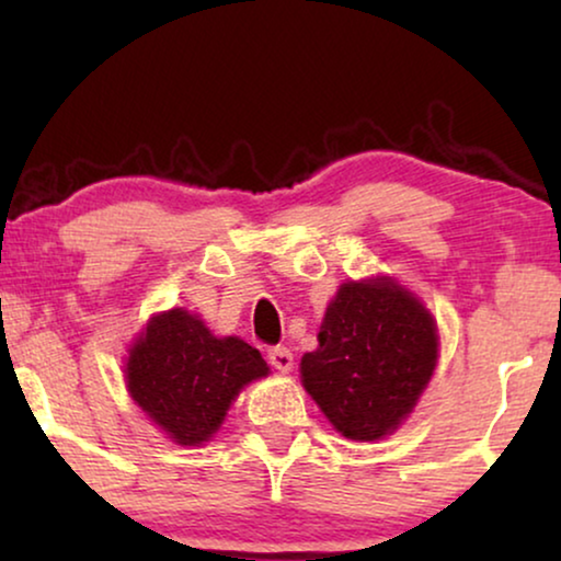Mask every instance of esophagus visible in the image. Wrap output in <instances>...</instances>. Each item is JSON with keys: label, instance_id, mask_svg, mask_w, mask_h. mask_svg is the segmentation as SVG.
<instances>
[{"label": "esophagus", "instance_id": "1", "mask_svg": "<svg viewBox=\"0 0 561 561\" xmlns=\"http://www.w3.org/2000/svg\"><path fill=\"white\" fill-rule=\"evenodd\" d=\"M267 359L278 373H290L294 370V355H290L288 347H273L267 352Z\"/></svg>", "mask_w": 561, "mask_h": 561}]
</instances>
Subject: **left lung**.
Listing matches in <instances>:
<instances>
[{"mask_svg": "<svg viewBox=\"0 0 561 561\" xmlns=\"http://www.w3.org/2000/svg\"><path fill=\"white\" fill-rule=\"evenodd\" d=\"M301 357V382L336 432L352 442L386 439L411 416L439 359L432 311L390 275L336 288Z\"/></svg>", "mask_w": 561, "mask_h": 561, "instance_id": "1", "label": "left lung"}]
</instances>
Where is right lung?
<instances>
[{"label":"right lung","instance_id":"add662e5","mask_svg":"<svg viewBox=\"0 0 561 561\" xmlns=\"http://www.w3.org/2000/svg\"><path fill=\"white\" fill-rule=\"evenodd\" d=\"M271 367L240 336H217L186 309L152 313L125 357L127 393L168 439L202 447L229 405Z\"/></svg>","mask_w":561,"mask_h":561}]
</instances>
